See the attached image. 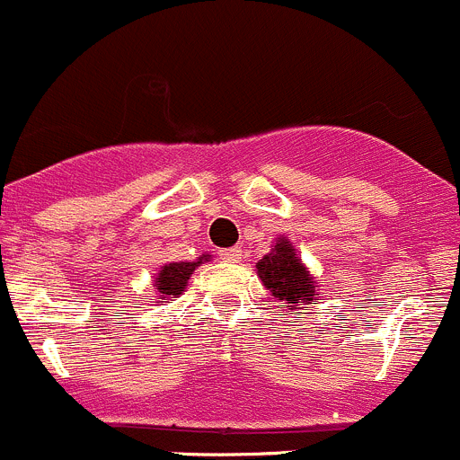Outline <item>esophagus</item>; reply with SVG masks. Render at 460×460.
<instances>
[{
  "label": "esophagus",
  "instance_id": "obj_1",
  "mask_svg": "<svg viewBox=\"0 0 460 460\" xmlns=\"http://www.w3.org/2000/svg\"><path fill=\"white\" fill-rule=\"evenodd\" d=\"M219 259L221 261H228V263H236L241 259V248L239 245H234V248H224V250H219Z\"/></svg>",
  "mask_w": 460,
  "mask_h": 460
}]
</instances>
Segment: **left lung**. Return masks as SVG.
Masks as SVG:
<instances>
[{"label":"left lung","instance_id":"obj_1","mask_svg":"<svg viewBox=\"0 0 460 460\" xmlns=\"http://www.w3.org/2000/svg\"><path fill=\"white\" fill-rule=\"evenodd\" d=\"M257 275L263 281L268 290L281 302L290 304H308L315 295V286L308 277L306 268L302 266L297 257H295L293 245L286 239L272 248L270 254L257 263Z\"/></svg>","mask_w":460,"mask_h":460}]
</instances>
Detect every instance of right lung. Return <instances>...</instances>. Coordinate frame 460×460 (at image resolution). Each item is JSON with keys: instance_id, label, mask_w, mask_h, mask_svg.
<instances>
[{"instance_id": "add662e5", "label": "right lung", "mask_w": 460, "mask_h": 460, "mask_svg": "<svg viewBox=\"0 0 460 460\" xmlns=\"http://www.w3.org/2000/svg\"><path fill=\"white\" fill-rule=\"evenodd\" d=\"M203 259L208 261L210 254H203L199 261H181V263H167V266H163V270L158 272L156 277V288L158 293H161V299L181 295V290H183L185 284H188L190 275H192L194 268H197Z\"/></svg>"}]
</instances>
